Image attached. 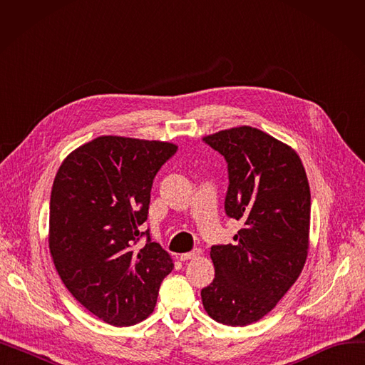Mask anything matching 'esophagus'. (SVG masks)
<instances>
[{
    "label": "esophagus",
    "mask_w": 365,
    "mask_h": 365,
    "mask_svg": "<svg viewBox=\"0 0 365 365\" xmlns=\"http://www.w3.org/2000/svg\"><path fill=\"white\" fill-rule=\"evenodd\" d=\"M201 255H202L201 250H194V252H190V253H183V255H180V260L186 262V260H190V259H197Z\"/></svg>",
    "instance_id": "esophagus-1"
}]
</instances>
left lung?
Segmentation results:
<instances>
[{
    "label": "left lung",
    "instance_id": "left-lung-1",
    "mask_svg": "<svg viewBox=\"0 0 365 365\" xmlns=\"http://www.w3.org/2000/svg\"><path fill=\"white\" fill-rule=\"evenodd\" d=\"M227 163L225 210L242 222L235 245H213L215 279L201 292L215 321L244 327L269 314L302 274L309 250L311 190L297 152L240 125L204 136Z\"/></svg>",
    "mask_w": 365,
    "mask_h": 365
}]
</instances>
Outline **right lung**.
Returning <instances> with one entry per match:
<instances>
[{
    "label": "right lung",
    "instance_id": "add662e5",
    "mask_svg": "<svg viewBox=\"0 0 365 365\" xmlns=\"http://www.w3.org/2000/svg\"><path fill=\"white\" fill-rule=\"evenodd\" d=\"M176 150L161 140L101 136L72 150L56 173L48 220L56 271L87 311L115 327L146 319L173 269L171 256L139 226L153 178Z\"/></svg>",
    "mask_w": 365,
    "mask_h": 365
}]
</instances>
